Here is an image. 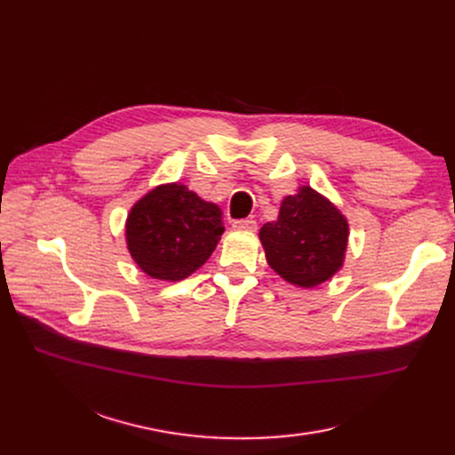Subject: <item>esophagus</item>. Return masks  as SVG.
Here are the masks:
<instances>
[{"label": "esophagus", "mask_w": 455, "mask_h": 455, "mask_svg": "<svg viewBox=\"0 0 455 455\" xmlns=\"http://www.w3.org/2000/svg\"><path fill=\"white\" fill-rule=\"evenodd\" d=\"M235 229H243V231H255L257 229V222L251 219H243V220H235L233 222Z\"/></svg>", "instance_id": "1"}]
</instances>
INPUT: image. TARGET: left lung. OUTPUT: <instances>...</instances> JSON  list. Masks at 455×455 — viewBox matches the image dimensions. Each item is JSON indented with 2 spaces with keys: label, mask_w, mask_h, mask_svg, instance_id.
<instances>
[{
  "label": "left lung",
  "mask_w": 455,
  "mask_h": 455,
  "mask_svg": "<svg viewBox=\"0 0 455 455\" xmlns=\"http://www.w3.org/2000/svg\"><path fill=\"white\" fill-rule=\"evenodd\" d=\"M274 272L298 287L328 281L344 261L348 222L340 211L311 187L281 202L275 222L259 231Z\"/></svg>",
  "instance_id": "1"
}]
</instances>
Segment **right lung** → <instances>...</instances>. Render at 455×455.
<instances>
[{
    "mask_svg": "<svg viewBox=\"0 0 455 455\" xmlns=\"http://www.w3.org/2000/svg\"><path fill=\"white\" fill-rule=\"evenodd\" d=\"M222 233L220 207L181 183L149 190L125 222L129 253L148 275L163 281H181L196 272Z\"/></svg>",
    "mask_w": 455,
    "mask_h": 455,
    "instance_id": "1",
    "label": "right lung"
}]
</instances>
